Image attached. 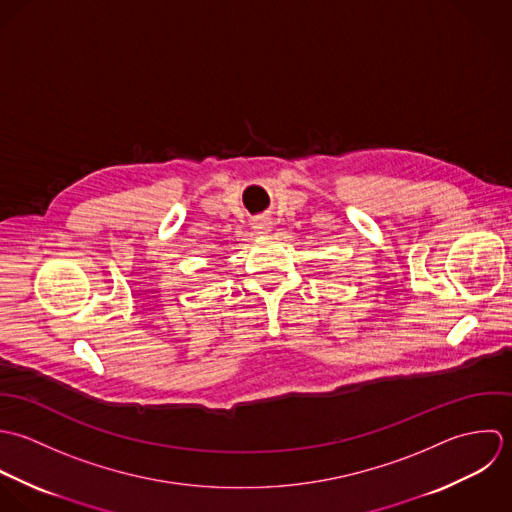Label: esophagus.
<instances>
[{
    "instance_id": "esophagus-1",
    "label": "esophagus",
    "mask_w": 512,
    "mask_h": 512,
    "mask_svg": "<svg viewBox=\"0 0 512 512\" xmlns=\"http://www.w3.org/2000/svg\"><path fill=\"white\" fill-rule=\"evenodd\" d=\"M253 231L259 235H269L273 231V221L269 217H257L253 221Z\"/></svg>"
}]
</instances>
